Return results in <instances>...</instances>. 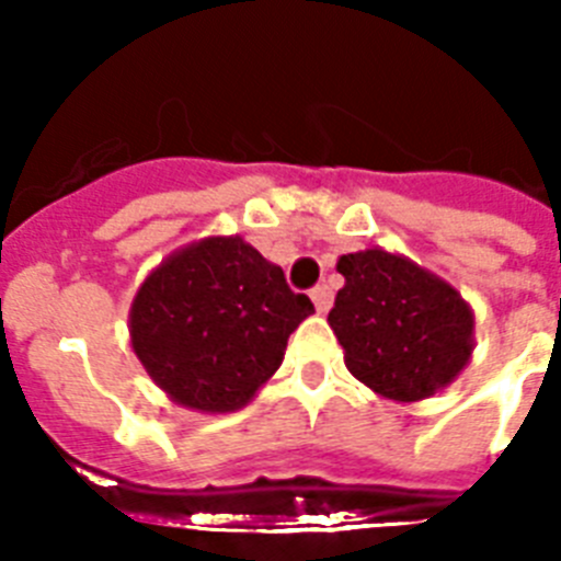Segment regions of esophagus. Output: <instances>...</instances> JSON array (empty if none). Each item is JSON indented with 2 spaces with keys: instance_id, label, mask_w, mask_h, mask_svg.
I'll list each match as a JSON object with an SVG mask.
<instances>
[{
  "instance_id": "esophagus-1",
  "label": "esophagus",
  "mask_w": 561,
  "mask_h": 561,
  "mask_svg": "<svg viewBox=\"0 0 561 561\" xmlns=\"http://www.w3.org/2000/svg\"><path fill=\"white\" fill-rule=\"evenodd\" d=\"M310 299H313V305H317L319 313H328L333 305V290L328 288V285H317V288L310 290Z\"/></svg>"
}]
</instances>
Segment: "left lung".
<instances>
[{"label":"left lung","mask_w":561,"mask_h":561,"mask_svg":"<svg viewBox=\"0 0 561 561\" xmlns=\"http://www.w3.org/2000/svg\"><path fill=\"white\" fill-rule=\"evenodd\" d=\"M345 288L328 313L345 365L393 402H419L450 385L473 353V310L459 290L382 248L339 256Z\"/></svg>","instance_id":"8db88e82"}]
</instances>
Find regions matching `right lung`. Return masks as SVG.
<instances>
[{
    "label": "right lung",
    "instance_id": "right-lung-1",
    "mask_svg": "<svg viewBox=\"0 0 561 561\" xmlns=\"http://www.w3.org/2000/svg\"><path fill=\"white\" fill-rule=\"evenodd\" d=\"M310 313L308 296L242 237H208L148 273L130 305V345L173 402L230 413L279 370Z\"/></svg>",
    "mask_w": 561,
    "mask_h": 561
}]
</instances>
